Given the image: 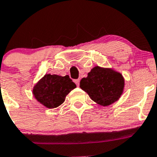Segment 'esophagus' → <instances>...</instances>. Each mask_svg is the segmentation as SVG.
<instances>
[{
	"mask_svg": "<svg viewBox=\"0 0 157 157\" xmlns=\"http://www.w3.org/2000/svg\"><path fill=\"white\" fill-rule=\"evenodd\" d=\"M75 83L77 86H79V82H80V79H75L74 80Z\"/></svg>",
	"mask_w": 157,
	"mask_h": 157,
	"instance_id": "esophagus-1",
	"label": "esophagus"
}]
</instances>
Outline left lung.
Instances as JSON below:
<instances>
[{
  "label": "left lung",
  "instance_id": "1",
  "mask_svg": "<svg viewBox=\"0 0 157 157\" xmlns=\"http://www.w3.org/2000/svg\"><path fill=\"white\" fill-rule=\"evenodd\" d=\"M80 88L98 105L108 106L120 99L124 88V78L110 68L94 67L86 78L80 81Z\"/></svg>",
  "mask_w": 157,
  "mask_h": 157
}]
</instances>
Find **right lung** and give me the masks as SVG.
Returning <instances> with one entry per match:
<instances>
[{"instance_id":"add662e5","label":"right lung","mask_w":157,"mask_h":157,"mask_svg":"<svg viewBox=\"0 0 157 157\" xmlns=\"http://www.w3.org/2000/svg\"><path fill=\"white\" fill-rule=\"evenodd\" d=\"M75 87L68 75L46 74L34 86L33 94L41 105L54 109L62 105L66 96Z\"/></svg>"}]
</instances>
